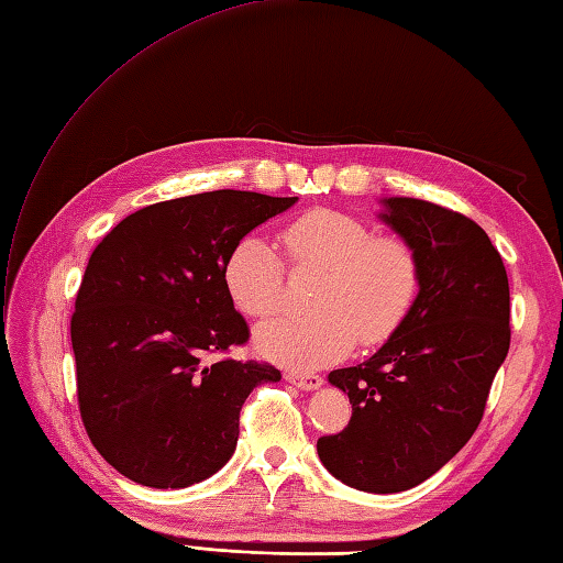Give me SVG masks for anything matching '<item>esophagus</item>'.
<instances>
[{"label":"esophagus","instance_id":"1","mask_svg":"<svg viewBox=\"0 0 563 563\" xmlns=\"http://www.w3.org/2000/svg\"><path fill=\"white\" fill-rule=\"evenodd\" d=\"M284 378H286V383L301 387V390H318V387L322 385V378L316 376V373L289 371V373H284Z\"/></svg>","mask_w":563,"mask_h":563}]
</instances>
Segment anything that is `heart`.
<instances>
[{
    "instance_id": "obj_1",
    "label": "heart",
    "mask_w": 563,
    "mask_h": 563,
    "mask_svg": "<svg viewBox=\"0 0 563 563\" xmlns=\"http://www.w3.org/2000/svg\"><path fill=\"white\" fill-rule=\"evenodd\" d=\"M284 245L296 265L328 269L313 318H274L255 330L262 356L296 368H320L352 352L356 340L378 344L407 318L419 291L415 250L395 235L332 209H313L289 223ZM229 296L250 318L282 303L284 260L260 235H245L223 267Z\"/></svg>"
}]
</instances>
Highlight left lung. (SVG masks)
<instances>
[{
	"label": "left lung",
	"mask_w": 563,
	"mask_h": 563,
	"mask_svg": "<svg viewBox=\"0 0 563 563\" xmlns=\"http://www.w3.org/2000/svg\"><path fill=\"white\" fill-rule=\"evenodd\" d=\"M378 219L415 250L419 294L364 364L328 380L349 395V427L318 441L332 477L368 494L429 479L477 431L510 346L504 260L472 219L415 197L380 199Z\"/></svg>",
	"instance_id": "left-lung-1"
}]
</instances>
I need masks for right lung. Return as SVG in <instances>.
Segmentation results:
<instances>
[{
    "mask_svg": "<svg viewBox=\"0 0 563 563\" xmlns=\"http://www.w3.org/2000/svg\"><path fill=\"white\" fill-rule=\"evenodd\" d=\"M298 197L214 190L134 211L98 243L71 316L77 395L96 451L124 477L185 489L239 443L247 395L282 373L219 358L247 342L223 267Z\"/></svg>",
    "mask_w": 563,
    "mask_h": 563,
    "instance_id": "add662e5",
    "label": "right lung"
}]
</instances>
